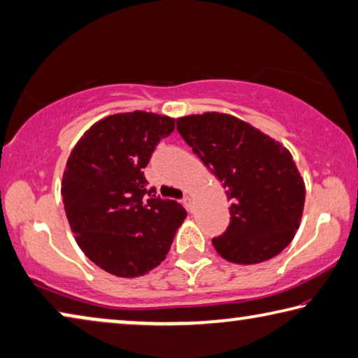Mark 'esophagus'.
<instances>
[{
    "label": "esophagus",
    "mask_w": 358,
    "mask_h": 358,
    "mask_svg": "<svg viewBox=\"0 0 358 358\" xmlns=\"http://www.w3.org/2000/svg\"><path fill=\"white\" fill-rule=\"evenodd\" d=\"M182 203H184V206H185V209H187V210H192V208H193V203H192V198H190V196H184Z\"/></svg>",
    "instance_id": "obj_1"
}]
</instances>
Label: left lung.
Wrapping results in <instances>:
<instances>
[{
    "label": "left lung",
    "instance_id": "left-lung-1",
    "mask_svg": "<svg viewBox=\"0 0 358 358\" xmlns=\"http://www.w3.org/2000/svg\"><path fill=\"white\" fill-rule=\"evenodd\" d=\"M178 131L224 185L230 225L213 239L220 257L255 265L280 254L300 227L304 180L289 149L238 117H179Z\"/></svg>",
    "mask_w": 358,
    "mask_h": 358
}]
</instances>
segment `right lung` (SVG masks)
<instances>
[{
  "instance_id": "add662e5",
  "label": "right lung",
  "mask_w": 358,
  "mask_h": 358,
  "mask_svg": "<svg viewBox=\"0 0 358 358\" xmlns=\"http://www.w3.org/2000/svg\"><path fill=\"white\" fill-rule=\"evenodd\" d=\"M174 119L144 110L108 115L84 133L62 180L64 213L82 252L117 278L157 268L187 217L182 204L148 190L143 168Z\"/></svg>"
}]
</instances>
